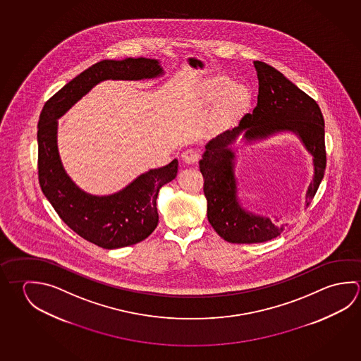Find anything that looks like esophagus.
Masks as SVG:
<instances>
[{
    "label": "esophagus",
    "mask_w": 361,
    "mask_h": 361,
    "mask_svg": "<svg viewBox=\"0 0 361 361\" xmlns=\"http://www.w3.org/2000/svg\"><path fill=\"white\" fill-rule=\"evenodd\" d=\"M181 157H183V162H186V164H196L200 159V153L195 149H186V151H183Z\"/></svg>",
    "instance_id": "obj_1"
}]
</instances>
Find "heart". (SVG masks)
<instances>
[{"mask_svg": "<svg viewBox=\"0 0 361 361\" xmlns=\"http://www.w3.org/2000/svg\"><path fill=\"white\" fill-rule=\"evenodd\" d=\"M227 81H224L223 78L213 80L208 85V94L210 97H216L221 95L223 90L227 87ZM246 99V90L240 86H234L232 90L228 92V95L224 99V106L227 109L233 108L235 105H238L240 102H243Z\"/></svg>", "mask_w": 361, "mask_h": 361, "instance_id": "obj_1", "label": "heart"}]
</instances>
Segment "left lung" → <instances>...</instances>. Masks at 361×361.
Here are the masks:
<instances>
[{
	"mask_svg": "<svg viewBox=\"0 0 361 361\" xmlns=\"http://www.w3.org/2000/svg\"><path fill=\"white\" fill-rule=\"evenodd\" d=\"M259 78L257 105L240 119L238 127L226 130L205 146L199 161L208 202V221L221 238L231 243H259L280 235L286 224L242 208L234 178L235 154L229 148L243 134L247 142L266 140L281 132H291L313 156L314 176L305 194V207L316 195L326 170L324 121L322 111L310 96L271 66L255 61Z\"/></svg>",
	"mask_w": 361,
	"mask_h": 361,
	"instance_id": "1",
	"label": "left lung"
}]
</instances>
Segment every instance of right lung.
Instances as JSON below:
<instances>
[{"mask_svg": "<svg viewBox=\"0 0 361 361\" xmlns=\"http://www.w3.org/2000/svg\"><path fill=\"white\" fill-rule=\"evenodd\" d=\"M164 73L157 59H104L91 66L45 102L38 123V176L45 197L61 219L96 246L114 250L146 240L159 224L157 196L178 175V159L149 170L124 189L106 196L80 189L64 171L57 146L58 119L105 80L138 81Z\"/></svg>", "mask_w": 361, "mask_h": 361, "instance_id": "obj_1", "label": "right lung"}]
</instances>
